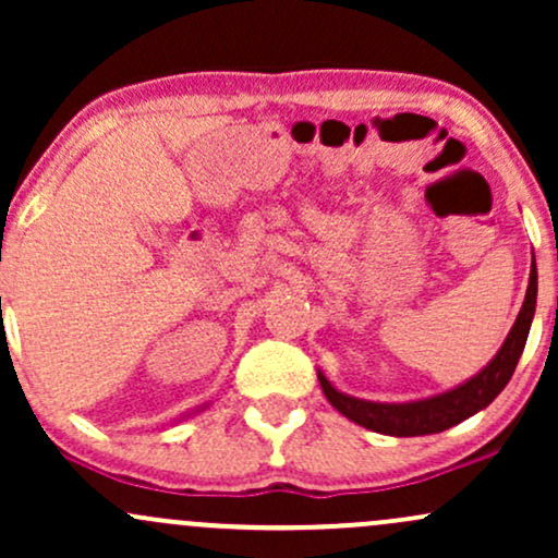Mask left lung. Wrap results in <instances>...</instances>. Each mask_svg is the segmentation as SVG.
<instances>
[{
	"label": "left lung",
	"mask_w": 558,
	"mask_h": 558,
	"mask_svg": "<svg viewBox=\"0 0 558 558\" xmlns=\"http://www.w3.org/2000/svg\"><path fill=\"white\" fill-rule=\"evenodd\" d=\"M535 304H537V270H535V257L533 267H530V283L527 293H524L522 310L517 315L514 325H511L509 336L501 343V349L496 351V356L480 369L477 375H472L470 380L459 383L457 388L446 390V393L427 396V399L417 401H401V403H386V401H367L356 399V396L343 393L319 373V386L323 393L328 396V401L343 417H349L356 425L367 427V430L393 435V438H414V435H430V433H444L448 427L459 425L472 414H477L480 409H485L496 399L498 393L506 388V383L514 375L517 362H520L524 343H527L530 325L535 317Z\"/></svg>",
	"instance_id": "1"
}]
</instances>
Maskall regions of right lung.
Wrapping results in <instances>:
<instances>
[{"mask_svg": "<svg viewBox=\"0 0 558 558\" xmlns=\"http://www.w3.org/2000/svg\"><path fill=\"white\" fill-rule=\"evenodd\" d=\"M196 412H202V409H196Z\"/></svg>", "mask_w": 558, "mask_h": 558, "instance_id": "1", "label": "right lung"}]
</instances>
